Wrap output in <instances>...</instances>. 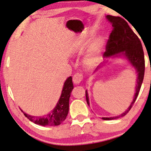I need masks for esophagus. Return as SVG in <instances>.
I'll list each match as a JSON object with an SVG mask.
<instances>
[{
  "label": "esophagus",
  "mask_w": 151,
  "mask_h": 151,
  "mask_svg": "<svg viewBox=\"0 0 151 151\" xmlns=\"http://www.w3.org/2000/svg\"><path fill=\"white\" fill-rule=\"evenodd\" d=\"M83 80V75L80 73L75 74L72 77V81L74 84H79Z\"/></svg>",
  "instance_id": "34e87169"
}]
</instances>
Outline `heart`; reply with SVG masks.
I'll list each match as a JSON object with an SVG mask.
<instances>
[{
  "label": "heart",
  "instance_id": "1",
  "mask_svg": "<svg viewBox=\"0 0 151 151\" xmlns=\"http://www.w3.org/2000/svg\"><path fill=\"white\" fill-rule=\"evenodd\" d=\"M105 47V41L103 37H98L94 39L88 47L83 56V63L88 68H92L101 61V53Z\"/></svg>",
  "mask_w": 151,
  "mask_h": 151
}]
</instances>
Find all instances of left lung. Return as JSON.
Here are the masks:
<instances>
[{"mask_svg":"<svg viewBox=\"0 0 151 151\" xmlns=\"http://www.w3.org/2000/svg\"><path fill=\"white\" fill-rule=\"evenodd\" d=\"M106 19L112 24L113 29L110 33L109 39L107 42L106 51L104 54V58L124 57L129 61L130 65L135 69L137 73L134 90L135 93L134 94L132 101L127 110L119 115L101 118L104 120H112L125 116L131 109L137 97L143 82L145 70V61L141 41L129 27L127 22L121 17L110 15L106 16ZM104 64L105 63H103L101 65L98 66L95 72L100 69ZM86 96L87 104L89 106V96L87 90H86Z\"/></svg>","mask_w":151,"mask_h":151,"instance_id":"8db88e82","label":"left lung"}]
</instances>
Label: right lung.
<instances>
[{"label": "right lung", "instance_id": "right-lung-1", "mask_svg": "<svg viewBox=\"0 0 151 151\" xmlns=\"http://www.w3.org/2000/svg\"><path fill=\"white\" fill-rule=\"evenodd\" d=\"M73 88L72 77H69L64 83L61 96L55 108L49 114H47L45 116H32L26 114L21 109V111L28 119L38 125L43 126H59L65 119L68 114L70 96Z\"/></svg>", "mask_w": 151, "mask_h": 151}]
</instances>
